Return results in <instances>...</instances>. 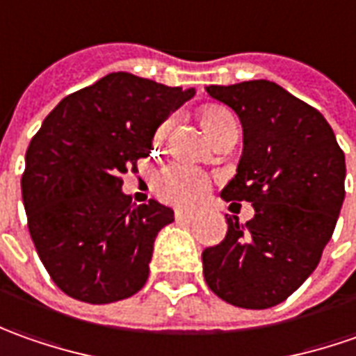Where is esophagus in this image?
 I'll use <instances>...</instances> for the list:
<instances>
[{
	"label": "esophagus",
	"mask_w": 356,
	"mask_h": 356,
	"mask_svg": "<svg viewBox=\"0 0 356 356\" xmlns=\"http://www.w3.org/2000/svg\"><path fill=\"white\" fill-rule=\"evenodd\" d=\"M197 213H193V211H175V218H177L179 222H193V220H197Z\"/></svg>",
	"instance_id": "obj_1"
}]
</instances>
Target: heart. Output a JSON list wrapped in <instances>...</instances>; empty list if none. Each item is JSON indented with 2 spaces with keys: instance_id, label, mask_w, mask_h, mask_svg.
<instances>
[{
  "instance_id": "b5f03b06",
  "label": "heart",
  "mask_w": 356,
  "mask_h": 356,
  "mask_svg": "<svg viewBox=\"0 0 356 356\" xmlns=\"http://www.w3.org/2000/svg\"><path fill=\"white\" fill-rule=\"evenodd\" d=\"M230 118L234 116L222 106H209L202 112V122L207 129H213ZM169 128H171V120H167L157 128L155 141H163ZM154 189L157 197L167 204L189 209V207L199 204L207 197V193L211 189V177L199 167L191 165L187 161H171L155 175Z\"/></svg>"
}]
</instances>
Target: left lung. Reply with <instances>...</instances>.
<instances>
[{
  "instance_id": "left-lung-1",
  "label": "left lung",
  "mask_w": 356,
  "mask_h": 356,
  "mask_svg": "<svg viewBox=\"0 0 356 356\" xmlns=\"http://www.w3.org/2000/svg\"><path fill=\"white\" fill-rule=\"evenodd\" d=\"M207 92L238 114L244 131L238 171L220 197L252 202L254 218L242 227L227 216L225 240L202 252V274L227 303L274 307L309 277L333 236L345 154L321 112L276 82L213 84Z\"/></svg>"
}]
</instances>
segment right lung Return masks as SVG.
<instances>
[{
	"instance_id": "right-lung-1",
	"label": "right lung",
	"mask_w": 356,
	"mask_h": 356,
	"mask_svg": "<svg viewBox=\"0 0 356 356\" xmlns=\"http://www.w3.org/2000/svg\"><path fill=\"white\" fill-rule=\"evenodd\" d=\"M193 94L112 72L44 118L25 155L21 193L37 254L67 296L100 305L145 286L154 240L173 211L154 199L134 204L122 175L138 169L155 129Z\"/></svg>"
}]
</instances>
